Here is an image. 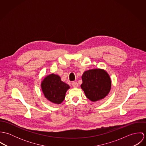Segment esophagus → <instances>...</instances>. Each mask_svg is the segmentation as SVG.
<instances>
[{
    "label": "esophagus",
    "instance_id": "1",
    "mask_svg": "<svg viewBox=\"0 0 146 146\" xmlns=\"http://www.w3.org/2000/svg\"><path fill=\"white\" fill-rule=\"evenodd\" d=\"M72 85L73 87L76 88V87L78 86V84L77 82H72Z\"/></svg>",
    "mask_w": 146,
    "mask_h": 146
}]
</instances>
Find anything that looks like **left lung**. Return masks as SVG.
<instances>
[{"instance_id":"8db88e82","label":"left lung","mask_w":146,"mask_h":146,"mask_svg":"<svg viewBox=\"0 0 146 146\" xmlns=\"http://www.w3.org/2000/svg\"><path fill=\"white\" fill-rule=\"evenodd\" d=\"M81 88L86 97L96 102L103 99L110 92L111 81L108 74L101 69L86 71L82 75Z\"/></svg>"}]
</instances>
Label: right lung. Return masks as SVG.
<instances>
[{
	"mask_svg": "<svg viewBox=\"0 0 146 146\" xmlns=\"http://www.w3.org/2000/svg\"><path fill=\"white\" fill-rule=\"evenodd\" d=\"M42 88L48 100L56 104H60L64 100L66 92L70 86L62 82L58 75L51 74L42 82Z\"/></svg>",
	"mask_w": 146,
	"mask_h": 146,
	"instance_id": "1",
	"label": "right lung"
}]
</instances>
